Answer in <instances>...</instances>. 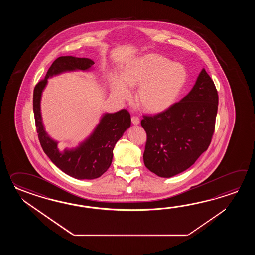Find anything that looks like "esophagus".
I'll return each mask as SVG.
<instances>
[{"mask_svg":"<svg viewBox=\"0 0 255 255\" xmlns=\"http://www.w3.org/2000/svg\"><path fill=\"white\" fill-rule=\"evenodd\" d=\"M131 121H132V124H133V125H138L139 122H140V120H139L137 117L134 116V117L131 118Z\"/></svg>","mask_w":255,"mask_h":255,"instance_id":"obj_1","label":"esophagus"}]
</instances>
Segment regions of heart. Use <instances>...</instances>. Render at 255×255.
<instances>
[{
	"mask_svg": "<svg viewBox=\"0 0 255 255\" xmlns=\"http://www.w3.org/2000/svg\"><path fill=\"white\" fill-rule=\"evenodd\" d=\"M188 81V71L180 63L168 57L148 53L130 61L122 76H109V86L115 98L127 101L132 98L130 87H138L136 101L147 113L157 114L173 105Z\"/></svg>",
	"mask_w": 255,
	"mask_h": 255,
	"instance_id": "heart-1",
	"label": "heart"
}]
</instances>
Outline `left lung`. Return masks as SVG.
<instances>
[{
	"label": "left lung",
	"instance_id": "8db88e82",
	"mask_svg": "<svg viewBox=\"0 0 255 255\" xmlns=\"http://www.w3.org/2000/svg\"><path fill=\"white\" fill-rule=\"evenodd\" d=\"M218 102L215 85L203 68L179 102L155 116H143L146 168L158 177L170 178L192 166L211 144Z\"/></svg>",
	"mask_w": 255,
	"mask_h": 255
}]
</instances>
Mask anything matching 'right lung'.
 I'll list each match as a JSON object with an SVG mask.
<instances>
[{
	"mask_svg": "<svg viewBox=\"0 0 255 255\" xmlns=\"http://www.w3.org/2000/svg\"><path fill=\"white\" fill-rule=\"evenodd\" d=\"M94 61L75 56H60L50 66L44 79L33 90V113L40 144L51 161L63 172L77 179H94L109 169L113 158L115 145L131 125L130 114L122 109L116 113H106L92 134L76 148L60 151L57 141L44 129L41 115V98L47 79L65 72L89 70Z\"/></svg>",
	"mask_w": 255,
	"mask_h": 255,
	"instance_id": "obj_1",
	"label": "right lung"
}]
</instances>
